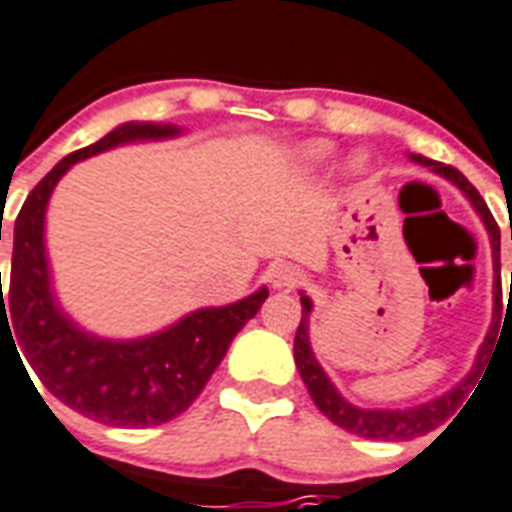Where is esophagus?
Segmentation results:
<instances>
[{
    "label": "esophagus",
    "instance_id": "34e87169",
    "mask_svg": "<svg viewBox=\"0 0 512 512\" xmlns=\"http://www.w3.org/2000/svg\"><path fill=\"white\" fill-rule=\"evenodd\" d=\"M300 279H303V273H300V268H295L292 263H276L268 271V282H271V287H276V290H292V287H298Z\"/></svg>",
    "mask_w": 512,
    "mask_h": 512
}]
</instances>
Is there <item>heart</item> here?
I'll use <instances>...</instances> for the list:
<instances>
[{
  "instance_id": "obj_1",
  "label": "heart",
  "mask_w": 512,
  "mask_h": 512,
  "mask_svg": "<svg viewBox=\"0 0 512 512\" xmlns=\"http://www.w3.org/2000/svg\"><path fill=\"white\" fill-rule=\"evenodd\" d=\"M330 152H333V144L330 142H311L306 147V155L311 161H325Z\"/></svg>"
}]
</instances>
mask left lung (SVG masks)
<instances>
[{"label": "left lung", "mask_w": 512, "mask_h": 512, "mask_svg": "<svg viewBox=\"0 0 512 512\" xmlns=\"http://www.w3.org/2000/svg\"><path fill=\"white\" fill-rule=\"evenodd\" d=\"M416 163H424L432 171H438L440 177H446L448 182H454L459 190H462L470 201H473L475 212L481 214L483 225L489 228L491 236V249H494V271H499V228L494 217H491L489 206L481 198V193L475 190L462 171H456L454 166H446V163L429 161L424 155H411ZM510 284H512V273H510ZM494 322H491V330L486 335V341L481 346V354L475 360V368L470 370V376L464 378L462 384L454 386L448 395L432 400V403L416 405V408H405V411H368V408H357V405L346 403L335 386L330 384V378L325 376V370L319 368L317 357L311 351V343H308V314H311V298L308 295H300V303H303V317H300L298 333H295V365L300 370V378L306 384L308 395L314 400L319 411L325 413L327 419L343 427L351 435H360V438L368 440H411L419 438V435H427L429 429H435L440 421L446 419L448 413L456 411V405L464 403V397L470 395V389L475 386V381L481 378L483 368H486V360L491 354V343L497 338V325H499V311H502V284L494 282ZM512 295V287H510Z\"/></svg>", "instance_id": "obj_1"}]
</instances>
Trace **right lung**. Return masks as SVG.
<instances>
[{"label":"right lung","instance_id":"obj_1","mask_svg":"<svg viewBox=\"0 0 512 512\" xmlns=\"http://www.w3.org/2000/svg\"><path fill=\"white\" fill-rule=\"evenodd\" d=\"M174 134H179L177 126L126 123L96 144L66 155L48 177L39 179L15 217L7 295H2L0 273V330L7 325L10 338L16 335L15 351L23 349L37 378L56 400L112 427H155L185 413L204 392L233 335L268 298V290L260 287L239 303L193 311L169 330L139 341L96 338L56 306L45 257V209L58 179L72 163L96 152Z\"/></svg>","mask_w":512,"mask_h":512}]
</instances>
